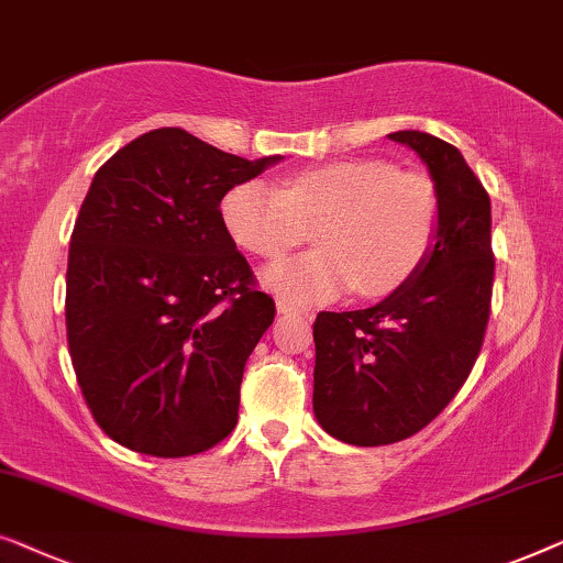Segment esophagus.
<instances>
[{"label": "esophagus", "mask_w": 563, "mask_h": 563, "mask_svg": "<svg viewBox=\"0 0 563 563\" xmlns=\"http://www.w3.org/2000/svg\"><path fill=\"white\" fill-rule=\"evenodd\" d=\"M275 306H278V313H283V316H303V311H298L296 306H290L288 300H283V298H278V303H275Z\"/></svg>", "instance_id": "obj_1"}]
</instances>
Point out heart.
Masks as SVG:
<instances>
[{
  "label": "heart",
  "mask_w": 563,
  "mask_h": 563,
  "mask_svg": "<svg viewBox=\"0 0 563 563\" xmlns=\"http://www.w3.org/2000/svg\"><path fill=\"white\" fill-rule=\"evenodd\" d=\"M221 221L250 255L278 260L308 236V255L275 263L263 283L296 306L331 303L357 288L383 298L429 260L441 227L437 186L385 161H339L275 188L242 180L221 199Z\"/></svg>",
  "instance_id": "heart-1"
}]
</instances>
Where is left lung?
<instances>
[{"mask_svg":"<svg viewBox=\"0 0 563 563\" xmlns=\"http://www.w3.org/2000/svg\"><path fill=\"white\" fill-rule=\"evenodd\" d=\"M426 163L441 201L437 244L421 271L362 311L313 323V413L354 446H385L426 429L479 357L493 300L489 196L462 153L418 130L387 134Z\"/></svg>","mask_w":563,"mask_h":563,"instance_id":"8db88e82","label":"left lung"}]
</instances>
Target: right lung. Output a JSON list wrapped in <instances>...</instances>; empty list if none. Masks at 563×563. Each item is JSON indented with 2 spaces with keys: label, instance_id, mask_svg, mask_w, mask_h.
Returning a JSON list of instances; mask_svg holds the SVG:
<instances>
[{
  "label": "right lung",
  "instance_id": "obj_1",
  "mask_svg": "<svg viewBox=\"0 0 563 563\" xmlns=\"http://www.w3.org/2000/svg\"><path fill=\"white\" fill-rule=\"evenodd\" d=\"M278 161L163 126L93 176L70 234L66 334L86 406L122 446L178 459L234 431L275 300L255 288L219 203Z\"/></svg>",
  "mask_w": 563,
  "mask_h": 563
}]
</instances>
